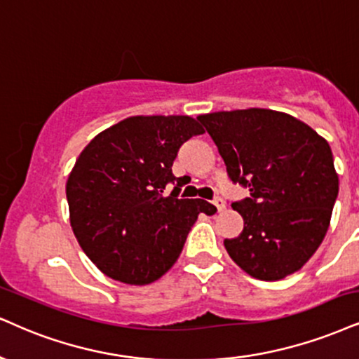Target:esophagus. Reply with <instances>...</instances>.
I'll return each instance as SVG.
<instances>
[{
	"instance_id": "1",
	"label": "esophagus",
	"mask_w": 359,
	"mask_h": 359,
	"mask_svg": "<svg viewBox=\"0 0 359 359\" xmlns=\"http://www.w3.org/2000/svg\"><path fill=\"white\" fill-rule=\"evenodd\" d=\"M213 205L218 208V211H223L224 210V203H223V200H221L219 196H215L213 198Z\"/></svg>"
}]
</instances>
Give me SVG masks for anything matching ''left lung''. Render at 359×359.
<instances>
[{
	"label": "left lung",
	"instance_id": "obj_1",
	"mask_svg": "<svg viewBox=\"0 0 359 359\" xmlns=\"http://www.w3.org/2000/svg\"><path fill=\"white\" fill-rule=\"evenodd\" d=\"M233 184L250 196L231 203L245 226L224 240L228 255L248 274L283 280L315 255L328 231L338 198L330 144L315 130L273 109L201 114Z\"/></svg>",
	"mask_w": 359,
	"mask_h": 359
}]
</instances>
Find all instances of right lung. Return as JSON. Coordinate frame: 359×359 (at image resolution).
Listing matches in <instances>:
<instances>
[{
  "mask_svg": "<svg viewBox=\"0 0 359 359\" xmlns=\"http://www.w3.org/2000/svg\"><path fill=\"white\" fill-rule=\"evenodd\" d=\"M189 116H131L90 141L79 154L66 198L74 236L113 280L148 285L176 263L205 200L178 198L183 178L171 166L181 144L203 135ZM175 184L170 195L165 188Z\"/></svg>",
  "mask_w": 359,
  "mask_h": 359,
  "instance_id": "obj_1",
  "label": "right lung"
}]
</instances>
